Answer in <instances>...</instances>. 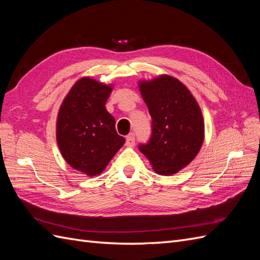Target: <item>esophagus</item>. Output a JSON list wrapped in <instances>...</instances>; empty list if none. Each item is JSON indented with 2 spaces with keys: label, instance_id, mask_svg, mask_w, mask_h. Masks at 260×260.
<instances>
[{
  "label": "esophagus",
  "instance_id": "esophagus-1",
  "mask_svg": "<svg viewBox=\"0 0 260 260\" xmlns=\"http://www.w3.org/2000/svg\"><path fill=\"white\" fill-rule=\"evenodd\" d=\"M135 144H136L135 136H133V133H130L129 136H127V139H125V145L129 147H132V146H135Z\"/></svg>",
  "mask_w": 260,
  "mask_h": 260
}]
</instances>
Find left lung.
<instances>
[{"mask_svg":"<svg viewBox=\"0 0 260 260\" xmlns=\"http://www.w3.org/2000/svg\"><path fill=\"white\" fill-rule=\"evenodd\" d=\"M138 86L153 120L152 138L140 151L156 174L175 175L201 151L205 139L201 107L186 85L169 75L140 80Z\"/></svg>","mask_w":260,"mask_h":260,"instance_id":"1","label":"left lung"}]
</instances>
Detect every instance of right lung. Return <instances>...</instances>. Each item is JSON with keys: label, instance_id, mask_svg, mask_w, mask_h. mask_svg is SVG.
<instances>
[{"label": "right lung", "instance_id": "right-lung-1", "mask_svg": "<svg viewBox=\"0 0 260 260\" xmlns=\"http://www.w3.org/2000/svg\"><path fill=\"white\" fill-rule=\"evenodd\" d=\"M114 84L82 77L62 100L56 119V142L62 158L86 177H95L124 144L116 132L106 101Z\"/></svg>", "mask_w": 260, "mask_h": 260}]
</instances>
